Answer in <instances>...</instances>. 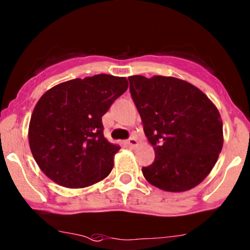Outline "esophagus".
Wrapping results in <instances>:
<instances>
[{"instance_id": "34e87169", "label": "esophagus", "mask_w": 250, "mask_h": 250, "mask_svg": "<svg viewBox=\"0 0 250 250\" xmlns=\"http://www.w3.org/2000/svg\"><path fill=\"white\" fill-rule=\"evenodd\" d=\"M125 144L127 146H129V147H135V146H138V140H136L135 138H130L129 140L125 141Z\"/></svg>"}]
</instances>
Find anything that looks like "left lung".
Here are the masks:
<instances>
[{
  "label": "left lung",
  "instance_id": "8db88e82",
  "mask_svg": "<svg viewBox=\"0 0 250 250\" xmlns=\"http://www.w3.org/2000/svg\"><path fill=\"white\" fill-rule=\"evenodd\" d=\"M130 94L156 159L144 177L165 191L200 185L223 148V121L204 92L173 77L132 75Z\"/></svg>",
  "mask_w": 250,
  "mask_h": 250
}]
</instances>
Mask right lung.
I'll list each match as a JSON object with an SVG mask.
<instances>
[{
  "label": "right lung",
  "instance_id": "1",
  "mask_svg": "<svg viewBox=\"0 0 250 250\" xmlns=\"http://www.w3.org/2000/svg\"><path fill=\"white\" fill-rule=\"evenodd\" d=\"M128 88L123 77L97 74L64 81L37 102L28 143L41 170L67 188H85L104 180L120 149L104 138L102 117Z\"/></svg>",
  "mask_w": 250,
  "mask_h": 250
}]
</instances>
